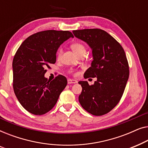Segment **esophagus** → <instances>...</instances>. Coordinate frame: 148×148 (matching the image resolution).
Segmentation results:
<instances>
[{"label":"esophagus","mask_w":148,"mask_h":148,"mask_svg":"<svg viewBox=\"0 0 148 148\" xmlns=\"http://www.w3.org/2000/svg\"><path fill=\"white\" fill-rule=\"evenodd\" d=\"M67 83H68V84H76V83H77V81L75 80V79H68Z\"/></svg>","instance_id":"1"}]
</instances>
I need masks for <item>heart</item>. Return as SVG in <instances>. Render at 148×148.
<instances>
[{
	"label": "heart",
	"instance_id": "obj_1",
	"mask_svg": "<svg viewBox=\"0 0 148 148\" xmlns=\"http://www.w3.org/2000/svg\"><path fill=\"white\" fill-rule=\"evenodd\" d=\"M71 48L73 51L74 52V53L77 56L82 54H85L86 52V46H85L82 43H81V42H75V43H73V44H71ZM62 52V50L61 48H60V49L58 50V53H57L58 58H59L60 56H61Z\"/></svg>",
	"mask_w": 148,
	"mask_h": 148
}]
</instances>
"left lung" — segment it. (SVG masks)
Returning <instances> with one entry per match:
<instances>
[{
  "instance_id": "left-lung-1",
  "label": "left lung",
  "mask_w": 148,
  "mask_h": 148,
  "mask_svg": "<svg viewBox=\"0 0 148 148\" xmlns=\"http://www.w3.org/2000/svg\"><path fill=\"white\" fill-rule=\"evenodd\" d=\"M77 38L88 44L93 60L84 77H96L94 85L79 82L82 92L79 96L82 106L90 114L101 116L114 108L122 97L129 79V64L120 44L100 29L73 31Z\"/></svg>"
}]
</instances>
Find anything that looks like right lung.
I'll use <instances>...</instances> for the list:
<instances>
[{"mask_svg": "<svg viewBox=\"0 0 148 148\" xmlns=\"http://www.w3.org/2000/svg\"><path fill=\"white\" fill-rule=\"evenodd\" d=\"M73 38L69 31L46 30L30 36L20 46L13 60V90L21 106L35 115H42L56 104L67 80L59 75L54 80L44 77L54 64L60 46Z\"/></svg>", "mask_w": 148, "mask_h": 148, "instance_id": "right-lung-1", "label": "right lung"}]
</instances>
